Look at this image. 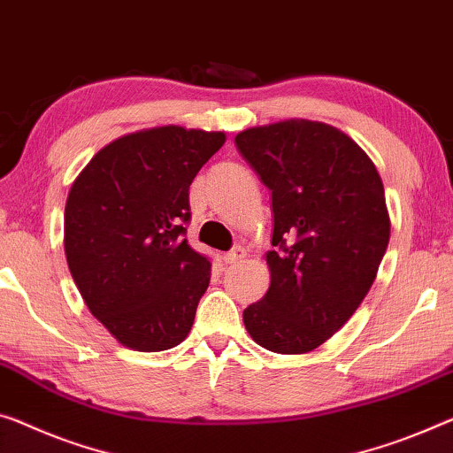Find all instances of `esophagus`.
Listing matches in <instances>:
<instances>
[{
    "instance_id": "obj_1",
    "label": "esophagus",
    "mask_w": 453,
    "mask_h": 453,
    "mask_svg": "<svg viewBox=\"0 0 453 453\" xmlns=\"http://www.w3.org/2000/svg\"><path fill=\"white\" fill-rule=\"evenodd\" d=\"M245 257H247L245 249L234 247L233 250H228V253L222 257V259H225V263H228V265H234V263H241L242 259H245Z\"/></svg>"
}]
</instances>
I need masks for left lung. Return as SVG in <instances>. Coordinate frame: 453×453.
I'll return each instance as SVG.
<instances>
[{"mask_svg":"<svg viewBox=\"0 0 453 453\" xmlns=\"http://www.w3.org/2000/svg\"><path fill=\"white\" fill-rule=\"evenodd\" d=\"M234 142L273 204L271 285L242 322L271 352H311L350 319L377 277L391 236L382 180L365 150L328 123L288 119Z\"/></svg>","mask_w":453,"mask_h":453,"instance_id":"obj_1","label":"left lung"}]
</instances>
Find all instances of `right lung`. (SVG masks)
Returning <instances> with one entry per match:
<instances>
[{"label":"right lung","mask_w":453,"mask_h":453,"mask_svg":"<svg viewBox=\"0 0 453 453\" xmlns=\"http://www.w3.org/2000/svg\"><path fill=\"white\" fill-rule=\"evenodd\" d=\"M222 131L151 127L96 151L71 186L65 253L87 308L117 342L162 352L188 336L211 261L184 239L188 190Z\"/></svg>","instance_id":"1"}]
</instances>
